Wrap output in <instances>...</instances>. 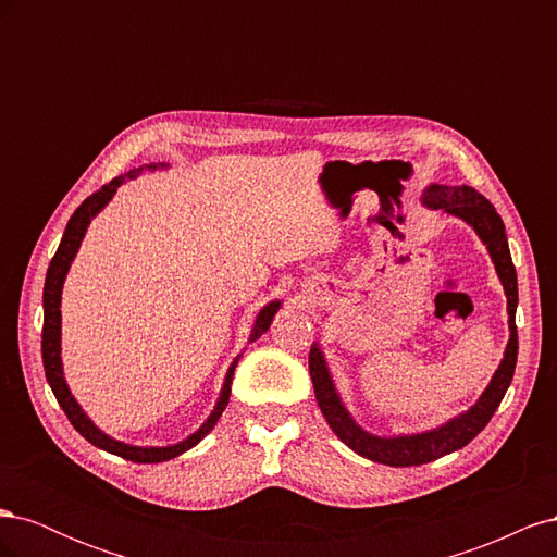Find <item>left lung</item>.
Wrapping results in <instances>:
<instances>
[{"mask_svg":"<svg viewBox=\"0 0 557 557\" xmlns=\"http://www.w3.org/2000/svg\"><path fill=\"white\" fill-rule=\"evenodd\" d=\"M423 205H428L430 209H444L446 213L458 215L467 225L474 227V232L485 244L487 252H491L497 276L504 285V293H507L511 336L491 385L485 387L474 407L460 413L458 418L448 420V423L442 428L420 432V434H404V436H376V434L364 432L356 420L350 418V413L342 404V397L336 393L327 362L323 358V350L318 348V344L311 346L309 372L313 381V393L318 399V407L323 411L332 432L339 436L348 448L362 455V458L381 462V465H391V467L425 465L467 446L487 423H491L493 413L497 411L499 401L504 399V393H507V387L511 385L516 360H518V330H516L518 278H516V267L511 262V252L507 244V232H504L499 213L495 211L491 201L474 188H469V185L434 183L423 193Z\"/></svg>","mask_w":557,"mask_h":557,"instance_id":"1","label":"left lung"}]
</instances>
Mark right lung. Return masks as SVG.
<instances>
[{"label": "right lung", "instance_id": "right-lung-1", "mask_svg": "<svg viewBox=\"0 0 557 557\" xmlns=\"http://www.w3.org/2000/svg\"><path fill=\"white\" fill-rule=\"evenodd\" d=\"M158 166H164V164H150V170H158ZM141 170H144V166H139V170H129L127 174L117 176L111 183L102 185V190L92 193L86 201H83V205L74 211V215L70 218V223H66V230L62 234V242L58 246V252L53 256V260H50V264H48V274H46V283H44L41 358H44V369H46V379H48L50 391H53V395H55L58 404L62 407V411L66 413V418H70V423L76 428V432L81 436H86V440L92 446L102 448L107 453H113V455H121V458H125V460L150 465V462H164V460L176 458V455H181V453H185L188 448L197 446L213 430V425L218 423V418L223 416L227 401H230V393H232L230 385H232V376H234V367H237L239 358L230 364L225 383H223V391H221V397H218L215 409L205 420V425H201L195 434H190L188 440H183V442H178L174 446H164V448L129 446V444L111 440L109 434H104L102 430H99L92 423V420L86 413H83V409L78 407V401L70 393V385H66L64 374H62V358H60V325H62L60 301H62V285H64L66 272H70V267H72V260L76 258L78 246H81L83 237H86V230H88L92 218L109 205V199L115 195L117 188H121V183H125L127 178L139 176ZM278 309H281V301H269V305L258 313L256 325H252V332H250V342L260 339V336L269 330V325H272V318H274V313Z\"/></svg>", "mask_w": 557, "mask_h": 557}]
</instances>
